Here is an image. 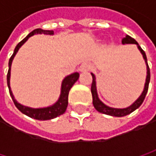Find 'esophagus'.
<instances>
[{"instance_id":"obj_1","label":"esophagus","mask_w":156,"mask_h":156,"mask_svg":"<svg viewBox=\"0 0 156 156\" xmlns=\"http://www.w3.org/2000/svg\"><path fill=\"white\" fill-rule=\"evenodd\" d=\"M90 69H91V65H90L88 62H84V63H82L81 66H80V68H79L80 71H82V72L88 71V70H90Z\"/></svg>"}]
</instances>
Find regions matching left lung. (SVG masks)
Segmentation results:
<instances>
[{
  "label": "left lung",
  "mask_w": 156,
  "mask_h": 156,
  "mask_svg": "<svg viewBox=\"0 0 156 156\" xmlns=\"http://www.w3.org/2000/svg\"><path fill=\"white\" fill-rule=\"evenodd\" d=\"M122 43L123 44H136L138 49L140 50V52L143 55V58L145 61V64H146V69H147V75H146V79H145V84H144V90L141 94V96L128 108H110L106 106L99 98H98V92H97V86H96V78H95V75L93 73H91L92 75V78H93V81H92V84H91V93H92V98H93V106L94 108L97 109L98 112L100 113H103V114H106V115H112V116H125L126 115H129L130 113H132L133 111H135L136 109H137L142 103L144 102V98L146 96V93L148 91V86H149V82H150V69H149V66H148V63H147V58H146V55H145V52L142 49V48L139 46V44L137 43V41L131 38L130 36L126 35L123 40H122Z\"/></svg>",
  "instance_id": "1"
}]
</instances>
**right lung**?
<instances>
[{"mask_svg": "<svg viewBox=\"0 0 156 156\" xmlns=\"http://www.w3.org/2000/svg\"><path fill=\"white\" fill-rule=\"evenodd\" d=\"M34 34H48V35H53L54 31L53 30H41V29H36L34 30H32L30 34H28V36L26 38H24L20 43H18V45L16 46L15 49L13 54L12 55L10 60H9V70H8V74H7V84H8V87H9V91H10V95L13 100V103L16 106V108L19 109L21 113H23L24 115L37 119V120H49V119H53L62 114L65 113L67 107H68V98H69V93L70 88L72 87V86L75 84V82L78 79L79 77V73L75 72L73 74H70L69 76H67L66 78L63 79L62 84H61V91H60V96L58 99V101L48 108H31L29 107H25L20 105V103H18L14 98V96L12 92L11 89V86H10V78H11V67H12V59L16 55V53L18 52L19 48L21 47L26 41L27 40L33 36Z\"/></svg>", "mask_w": 156, "mask_h": 156, "instance_id": "right-lung-1", "label": "right lung"}]
</instances>
